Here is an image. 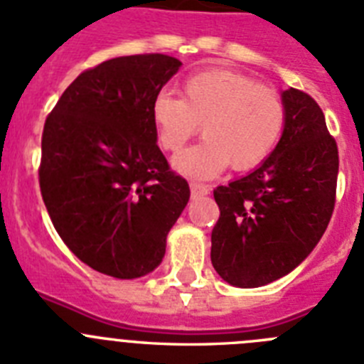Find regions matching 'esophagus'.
I'll use <instances>...</instances> for the list:
<instances>
[{
  "mask_svg": "<svg viewBox=\"0 0 364 364\" xmlns=\"http://www.w3.org/2000/svg\"><path fill=\"white\" fill-rule=\"evenodd\" d=\"M191 192L194 198H198V196H207L210 191H208V186L200 185V183H191Z\"/></svg>",
  "mask_w": 364,
  "mask_h": 364,
  "instance_id": "obj_1",
  "label": "esophagus"
}]
</instances>
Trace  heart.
I'll return each instance as SVG.
<instances>
[{"label":"heart","mask_w":364,"mask_h":364,"mask_svg":"<svg viewBox=\"0 0 364 364\" xmlns=\"http://www.w3.org/2000/svg\"><path fill=\"white\" fill-rule=\"evenodd\" d=\"M151 121L159 144L168 151L181 150L201 124L203 141L176 156L173 168L210 179L230 163L236 170H249L267 159L282 137L286 106L271 87L240 73L213 69L186 78L181 97L157 93Z\"/></svg>","instance_id":"b5f03b06"}]
</instances>
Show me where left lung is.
Wrapping results in <instances>:
<instances>
[{
    "instance_id": "left-lung-1",
    "label": "left lung",
    "mask_w": 364,
    "mask_h": 364,
    "mask_svg": "<svg viewBox=\"0 0 364 364\" xmlns=\"http://www.w3.org/2000/svg\"><path fill=\"white\" fill-rule=\"evenodd\" d=\"M282 137L247 176L214 191L210 260L225 282L260 287L291 273L322 238L335 205L339 151L308 93L282 91Z\"/></svg>"
}]
</instances>
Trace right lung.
Masks as SVG:
<instances>
[{
	"instance_id": "obj_1",
	"label": "right lung",
	"mask_w": 364,
	"mask_h": 364,
	"mask_svg": "<svg viewBox=\"0 0 364 364\" xmlns=\"http://www.w3.org/2000/svg\"><path fill=\"white\" fill-rule=\"evenodd\" d=\"M181 68L119 56L78 75L47 117L40 188L64 243L91 269L132 280L163 262L188 183L157 146L151 102Z\"/></svg>"
}]
</instances>
